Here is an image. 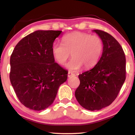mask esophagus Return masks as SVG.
<instances>
[{"instance_id":"esophagus-1","label":"esophagus","mask_w":135,"mask_h":135,"mask_svg":"<svg viewBox=\"0 0 135 135\" xmlns=\"http://www.w3.org/2000/svg\"><path fill=\"white\" fill-rule=\"evenodd\" d=\"M75 76V74L73 73H71V72H68V77H73V76Z\"/></svg>"}]
</instances>
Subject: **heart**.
Segmentation results:
<instances>
[{"instance_id": "obj_1", "label": "heart", "mask_w": 135, "mask_h": 135, "mask_svg": "<svg viewBox=\"0 0 135 135\" xmlns=\"http://www.w3.org/2000/svg\"><path fill=\"white\" fill-rule=\"evenodd\" d=\"M102 51L103 42L100 37L80 31L66 35L62 38V43H55L52 47L54 58L60 65L65 64L71 54L73 58L67 67L72 71L82 66L86 69L94 67Z\"/></svg>"}]
</instances>
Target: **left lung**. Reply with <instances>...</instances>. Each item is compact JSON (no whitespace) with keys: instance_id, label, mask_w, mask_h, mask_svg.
Listing matches in <instances>:
<instances>
[{"instance_id":"1","label":"left lung","mask_w":135,"mask_h":135,"mask_svg":"<svg viewBox=\"0 0 135 135\" xmlns=\"http://www.w3.org/2000/svg\"><path fill=\"white\" fill-rule=\"evenodd\" d=\"M103 42L102 56L94 67L79 75L75 92L79 103L90 111L99 110L112 104L126 79V57L120 43L105 31L94 30Z\"/></svg>"}]
</instances>
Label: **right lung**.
Listing matches in <instances>:
<instances>
[{
  "label": "right lung",
  "mask_w": 135,
  "mask_h": 135,
  "mask_svg": "<svg viewBox=\"0 0 135 135\" xmlns=\"http://www.w3.org/2000/svg\"><path fill=\"white\" fill-rule=\"evenodd\" d=\"M62 31L38 30L15 46L10 58L9 78L18 99L36 111L53 103L68 71L55 62L52 47Z\"/></svg>",
  "instance_id": "1"
}]
</instances>
